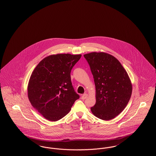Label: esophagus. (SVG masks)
<instances>
[{
	"label": "esophagus",
	"instance_id": "obj_1",
	"mask_svg": "<svg viewBox=\"0 0 156 156\" xmlns=\"http://www.w3.org/2000/svg\"><path fill=\"white\" fill-rule=\"evenodd\" d=\"M87 97H88V94H85L82 95L81 98L82 99H85L87 98Z\"/></svg>",
	"mask_w": 156,
	"mask_h": 156
}]
</instances>
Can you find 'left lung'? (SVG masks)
<instances>
[{
  "mask_svg": "<svg viewBox=\"0 0 156 156\" xmlns=\"http://www.w3.org/2000/svg\"><path fill=\"white\" fill-rule=\"evenodd\" d=\"M89 64L96 88V104L90 108L99 119L109 120L124 110L132 92V85L126 70L115 57L93 52L83 55Z\"/></svg>",
  "mask_w": 156,
  "mask_h": 156,
  "instance_id": "obj_1",
  "label": "left lung"
}]
</instances>
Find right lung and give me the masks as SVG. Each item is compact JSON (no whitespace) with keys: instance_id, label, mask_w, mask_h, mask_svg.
I'll return each mask as SVG.
<instances>
[{"instance_id":"1","label":"right lung","mask_w":156,"mask_h":156,"mask_svg":"<svg viewBox=\"0 0 156 156\" xmlns=\"http://www.w3.org/2000/svg\"><path fill=\"white\" fill-rule=\"evenodd\" d=\"M81 54H58L42 59L28 84L30 103L45 119L55 122L64 117L80 98L72 85L71 71Z\"/></svg>"}]
</instances>
